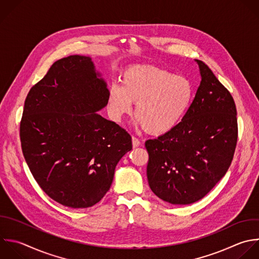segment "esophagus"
Returning <instances> with one entry per match:
<instances>
[{
    "mask_svg": "<svg viewBox=\"0 0 259 259\" xmlns=\"http://www.w3.org/2000/svg\"><path fill=\"white\" fill-rule=\"evenodd\" d=\"M132 142H133V147H134V148H137V147H139V146L141 145L140 140H139L138 138H136V137H133V138H132Z\"/></svg>",
    "mask_w": 259,
    "mask_h": 259,
    "instance_id": "1",
    "label": "esophagus"
}]
</instances>
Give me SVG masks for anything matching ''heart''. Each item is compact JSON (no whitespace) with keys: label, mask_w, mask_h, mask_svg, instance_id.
<instances>
[{"label":"heart","mask_w":259,"mask_h":259,"mask_svg":"<svg viewBox=\"0 0 259 259\" xmlns=\"http://www.w3.org/2000/svg\"><path fill=\"white\" fill-rule=\"evenodd\" d=\"M108 93V104L114 118L133 111L140 124L151 135L160 136L173 130L184 117L193 99V86L183 76L152 65H134L120 76Z\"/></svg>","instance_id":"b5f03b06"}]
</instances>
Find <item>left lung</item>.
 Here are the masks:
<instances>
[{"label":"left lung","instance_id":"left-lung-1","mask_svg":"<svg viewBox=\"0 0 259 259\" xmlns=\"http://www.w3.org/2000/svg\"><path fill=\"white\" fill-rule=\"evenodd\" d=\"M201 81L189 109L170 132L145 143L150 188L172 204L201 199L228 171L238 139L237 111L228 89L196 60Z\"/></svg>","mask_w":259,"mask_h":259}]
</instances>
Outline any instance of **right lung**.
Listing matches in <instances>:
<instances>
[{
	"label": "right lung",
	"instance_id": "obj_1",
	"mask_svg": "<svg viewBox=\"0 0 259 259\" xmlns=\"http://www.w3.org/2000/svg\"><path fill=\"white\" fill-rule=\"evenodd\" d=\"M106 83L90 58L55 62L28 92L20 121L21 148L40 188L57 202L86 208L109 190L130 134L96 111L108 102Z\"/></svg>",
	"mask_w": 259,
	"mask_h": 259
}]
</instances>
